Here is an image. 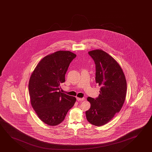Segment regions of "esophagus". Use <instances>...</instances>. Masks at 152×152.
Segmentation results:
<instances>
[{
    "mask_svg": "<svg viewBox=\"0 0 152 152\" xmlns=\"http://www.w3.org/2000/svg\"><path fill=\"white\" fill-rule=\"evenodd\" d=\"M77 100L78 101H83L85 100V98H78V97H77Z\"/></svg>",
    "mask_w": 152,
    "mask_h": 152,
    "instance_id": "obj_1",
    "label": "esophagus"
}]
</instances>
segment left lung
Segmentation results:
<instances>
[{
    "mask_svg": "<svg viewBox=\"0 0 152 152\" xmlns=\"http://www.w3.org/2000/svg\"><path fill=\"white\" fill-rule=\"evenodd\" d=\"M88 54L96 64V82L101 87L99 96L88 97L90 108L86 111L87 121L97 126H104L120 112L126 100L127 85L119 63L106 52L97 49Z\"/></svg>",
    "mask_w": 152,
    "mask_h": 152,
    "instance_id": "left-lung-1",
    "label": "left lung"
}]
</instances>
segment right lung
<instances>
[{"instance_id":"obj_1","label":"right lung","mask_w":152,"mask_h":152,"mask_svg":"<svg viewBox=\"0 0 152 152\" xmlns=\"http://www.w3.org/2000/svg\"><path fill=\"white\" fill-rule=\"evenodd\" d=\"M76 55L69 51H58L43 57L33 71L29 82L31 106L38 117L48 126L63 121L76 98L61 93L60 84L70 62Z\"/></svg>"}]
</instances>
